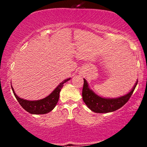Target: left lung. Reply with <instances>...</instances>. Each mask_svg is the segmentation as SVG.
I'll return each instance as SVG.
<instances>
[{"mask_svg":"<svg viewBox=\"0 0 147 147\" xmlns=\"http://www.w3.org/2000/svg\"><path fill=\"white\" fill-rule=\"evenodd\" d=\"M138 84V81L132 90L125 95L117 98H104L96 95L89 88L87 81L84 79V86L82 90V97L84 103L91 111L98 113L113 112L122 107L132 95L133 91Z\"/></svg>","mask_w":147,"mask_h":147,"instance_id":"left-lung-1","label":"left lung"}]
</instances>
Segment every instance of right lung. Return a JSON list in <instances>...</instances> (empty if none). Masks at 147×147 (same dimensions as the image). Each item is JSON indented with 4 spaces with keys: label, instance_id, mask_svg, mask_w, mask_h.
Wrapping results in <instances>:
<instances>
[{
    "label": "right lung",
    "instance_id": "right-lung-1",
    "mask_svg": "<svg viewBox=\"0 0 147 147\" xmlns=\"http://www.w3.org/2000/svg\"><path fill=\"white\" fill-rule=\"evenodd\" d=\"M70 78L65 79L63 82H61L59 85L52 92L47 96L45 98L39 99V100L36 101H30L26 100V99L20 98L15 93L14 88L11 86L14 95L16 97L18 103L20 104L22 107L25 109V111H28V113L31 114L39 115V114H46L48 113L53 110L56 106L57 102L59 98L60 91L63 87V84L69 81Z\"/></svg>",
    "mask_w": 147,
    "mask_h": 147
}]
</instances>
